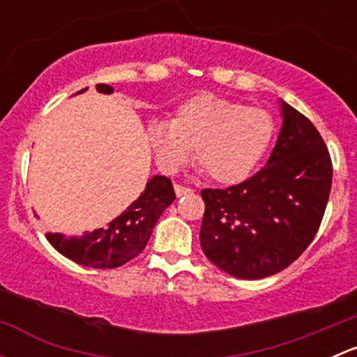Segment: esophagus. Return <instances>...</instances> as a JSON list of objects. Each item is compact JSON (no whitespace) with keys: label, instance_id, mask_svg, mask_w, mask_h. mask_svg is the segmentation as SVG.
Instances as JSON below:
<instances>
[{"label":"esophagus","instance_id":"1","mask_svg":"<svg viewBox=\"0 0 357 357\" xmlns=\"http://www.w3.org/2000/svg\"><path fill=\"white\" fill-rule=\"evenodd\" d=\"M174 190H176V195H178V197L190 195V193L193 192L192 188H188V186H183V185H174Z\"/></svg>","mask_w":357,"mask_h":357}]
</instances>
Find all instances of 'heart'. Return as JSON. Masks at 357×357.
<instances>
[{
	"label": "heart",
	"mask_w": 357,
	"mask_h": 357,
	"mask_svg": "<svg viewBox=\"0 0 357 357\" xmlns=\"http://www.w3.org/2000/svg\"><path fill=\"white\" fill-rule=\"evenodd\" d=\"M275 119L264 109L200 93L176 107L171 121L149 126V139L164 171L174 172L193 152L205 174L235 185L252 174L275 136Z\"/></svg>",
	"instance_id": "obj_1"
}]
</instances>
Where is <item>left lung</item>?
<instances>
[{
    "label": "left lung",
    "mask_w": 357,
    "mask_h": 357,
    "mask_svg": "<svg viewBox=\"0 0 357 357\" xmlns=\"http://www.w3.org/2000/svg\"><path fill=\"white\" fill-rule=\"evenodd\" d=\"M278 142L261 171L205 188L200 245L228 275L259 280L289 268L318 233L332 190V158L311 121L282 103Z\"/></svg>",
    "instance_id": "left-lung-1"
}]
</instances>
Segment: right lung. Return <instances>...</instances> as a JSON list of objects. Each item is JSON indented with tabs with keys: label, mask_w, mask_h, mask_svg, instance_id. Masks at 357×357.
I'll use <instances>...</instances> for the list:
<instances>
[{
	"label": "right lung",
	"mask_w": 357,
	"mask_h": 357,
	"mask_svg": "<svg viewBox=\"0 0 357 357\" xmlns=\"http://www.w3.org/2000/svg\"><path fill=\"white\" fill-rule=\"evenodd\" d=\"M96 89L107 95L114 91L109 84H96ZM174 199L176 193L171 179L165 176H153L138 200L132 202L105 228L91 233L84 231L81 236L48 233L46 238L60 254L77 264L95 269L119 268L143 252L158 218Z\"/></svg>",
	"instance_id": "obj_1"
}]
</instances>
